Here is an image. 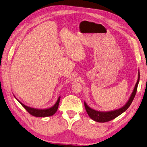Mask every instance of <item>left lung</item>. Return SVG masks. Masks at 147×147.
Wrapping results in <instances>:
<instances>
[{
    "label": "left lung",
    "mask_w": 147,
    "mask_h": 147,
    "mask_svg": "<svg viewBox=\"0 0 147 147\" xmlns=\"http://www.w3.org/2000/svg\"><path fill=\"white\" fill-rule=\"evenodd\" d=\"M140 80V71L138 70V79L136 83L134 88L133 90V92L131 94V95L130 96L129 99L128 100L127 103L121 108H119L116 110H110V111H107V112H101V111H98L93 109L89 107L87 103L84 102V105L85 108L86 110V112L88 113V116L90 117L91 119L95 121H98V122H106V121H109L112 120L114 119H115L116 117L121 115V113L125 112L131 105V103L133 101V100L135 97L136 93H137V87L139 83Z\"/></svg>",
    "instance_id": "8db88e82"
}]
</instances>
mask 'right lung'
I'll list each match as a JSON object with an SVG mask.
<instances>
[{"instance_id":"add662e5","label":"right lung","mask_w":147,"mask_h":147,"mask_svg":"<svg viewBox=\"0 0 147 147\" xmlns=\"http://www.w3.org/2000/svg\"><path fill=\"white\" fill-rule=\"evenodd\" d=\"M15 98L17 99V100L19 102L20 104L24 107L25 109H26V110L27 111V112L30 114H31L32 115H33L34 117H46L52 116L53 115V114L56 113L57 109H58L59 105V102H60V95L59 96L58 99H57L56 103L52 107H50V108H47V109H40L32 108V107L27 106L26 105H24V103H22L20 101H19V100H18L16 97V96H15Z\"/></svg>"}]
</instances>
